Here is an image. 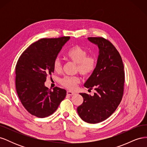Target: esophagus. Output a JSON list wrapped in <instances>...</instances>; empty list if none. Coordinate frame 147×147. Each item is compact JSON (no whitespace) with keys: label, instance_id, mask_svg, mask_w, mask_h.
Instances as JSON below:
<instances>
[{"label":"esophagus","instance_id":"34e87169","mask_svg":"<svg viewBox=\"0 0 147 147\" xmlns=\"http://www.w3.org/2000/svg\"><path fill=\"white\" fill-rule=\"evenodd\" d=\"M75 94V92H72V91H67V94L69 95V96H73Z\"/></svg>","mask_w":147,"mask_h":147}]
</instances>
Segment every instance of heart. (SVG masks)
Returning a JSON list of instances; mask_svg holds the SVG:
<instances>
[{"instance_id": "b5f03b06", "label": "heart", "mask_w": 147, "mask_h": 147, "mask_svg": "<svg viewBox=\"0 0 147 147\" xmlns=\"http://www.w3.org/2000/svg\"><path fill=\"white\" fill-rule=\"evenodd\" d=\"M69 59L77 64V70L84 77H88L96 69L97 60L92 56H87V51L80 46L75 45L69 48L65 53ZM53 67L56 71H60L62 64L59 57H56L53 63ZM80 83V78L77 77H65L61 80V84L70 90H74Z\"/></svg>"}]
</instances>
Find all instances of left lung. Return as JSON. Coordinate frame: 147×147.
<instances>
[{"label": "left lung", "instance_id": "8db88e82", "mask_svg": "<svg viewBox=\"0 0 147 147\" xmlns=\"http://www.w3.org/2000/svg\"><path fill=\"white\" fill-rule=\"evenodd\" d=\"M99 48L96 69L84 86L96 90L94 96L80 93L83 102L77 112L84 121L96 124L104 121L117 109L124 91V73L121 57L113 44L102 37H88Z\"/></svg>", "mask_w": 147, "mask_h": 147}]
</instances>
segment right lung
Segmentation results:
<instances>
[{
  "label": "right lung",
  "mask_w": 147,
  "mask_h": 147,
  "mask_svg": "<svg viewBox=\"0 0 147 147\" xmlns=\"http://www.w3.org/2000/svg\"><path fill=\"white\" fill-rule=\"evenodd\" d=\"M70 37L42 38L22 53L16 65V89L24 107L38 118L50 116L66 96L58 87L45 86L47 77L54 72L53 63Z\"/></svg>",
  "instance_id": "right-lung-1"
}]
</instances>
